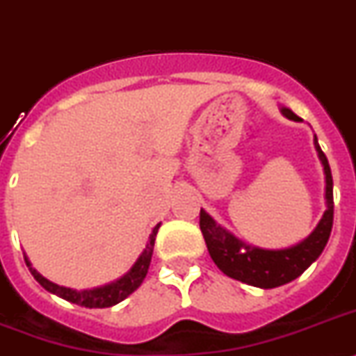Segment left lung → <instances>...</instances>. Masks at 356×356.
Wrapping results in <instances>:
<instances>
[{"instance_id":"obj_1","label":"left lung","mask_w":356,"mask_h":356,"mask_svg":"<svg viewBox=\"0 0 356 356\" xmlns=\"http://www.w3.org/2000/svg\"><path fill=\"white\" fill-rule=\"evenodd\" d=\"M280 113L291 121H302L288 106H280ZM313 145L324 170L325 210L315 229L300 243L280 250L253 246L235 237L229 229L215 222L210 213L201 210V232L204 235L206 246L217 268L224 275L255 288H279L300 277L324 252L333 226V177L327 157L321 150L316 136H313Z\"/></svg>"}]
</instances>
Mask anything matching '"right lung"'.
Masks as SVG:
<instances>
[{
    "label": "right lung",
    "instance_id": "right-lung-1",
    "mask_svg": "<svg viewBox=\"0 0 356 356\" xmlns=\"http://www.w3.org/2000/svg\"><path fill=\"white\" fill-rule=\"evenodd\" d=\"M161 222L152 229L150 237H148V243H146L145 250L141 252V255L137 257V261L134 262V266L127 273L119 277V279L112 280L108 284L97 286V288L90 289H72L67 288V286H59L52 280L44 279L40 271L32 268V262L29 261V257L25 255V262L31 270L32 277H34L41 286H43L47 291L50 293L58 295V297L65 298L68 302L77 304V306H85V307H110L119 304L121 300L132 295L139 286L143 284L146 273H148V268H150L152 262V253H154V244H155V235L159 232Z\"/></svg>",
    "mask_w": 356,
    "mask_h": 356
}]
</instances>
